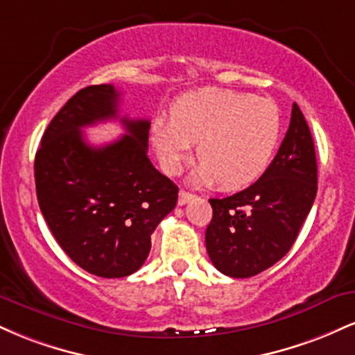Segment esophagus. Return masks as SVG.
Returning a JSON list of instances; mask_svg holds the SVG:
<instances>
[{
	"mask_svg": "<svg viewBox=\"0 0 355 355\" xmlns=\"http://www.w3.org/2000/svg\"><path fill=\"white\" fill-rule=\"evenodd\" d=\"M193 197H195V195L189 193V191L180 190V193H178V205H185V203H189Z\"/></svg>",
	"mask_w": 355,
	"mask_h": 355,
	"instance_id": "34e87169",
	"label": "esophagus"
}]
</instances>
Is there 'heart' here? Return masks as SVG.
<instances>
[{
    "label": "heart",
    "instance_id": "b5f03b06",
    "mask_svg": "<svg viewBox=\"0 0 355 355\" xmlns=\"http://www.w3.org/2000/svg\"><path fill=\"white\" fill-rule=\"evenodd\" d=\"M282 135L272 100L223 88H202L175 101L172 118L152 125V144L165 173L177 175L198 144L193 178L225 190L250 185L270 164Z\"/></svg>",
    "mask_w": 355,
    "mask_h": 355
}]
</instances>
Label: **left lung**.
I'll return each instance as SVG.
<instances>
[{"label":"left lung","instance_id":"left-lung-1","mask_svg":"<svg viewBox=\"0 0 355 355\" xmlns=\"http://www.w3.org/2000/svg\"><path fill=\"white\" fill-rule=\"evenodd\" d=\"M317 193V160L307 121L292 105L291 125L262 177L225 198H210L207 252L222 274L247 279L294 245Z\"/></svg>","mask_w":355,"mask_h":355}]
</instances>
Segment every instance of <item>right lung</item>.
Masks as SVG:
<instances>
[{"instance_id":"right-lung-1","label":"right lung","mask_w":355,"mask_h":355,"mask_svg":"<svg viewBox=\"0 0 355 355\" xmlns=\"http://www.w3.org/2000/svg\"><path fill=\"white\" fill-rule=\"evenodd\" d=\"M113 85L80 89L48 125L35 157L36 197L53 237L76 266L105 279L144 266L178 187L150 162L148 120L121 116L125 135L92 147L80 130L118 116Z\"/></svg>"}]
</instances>
